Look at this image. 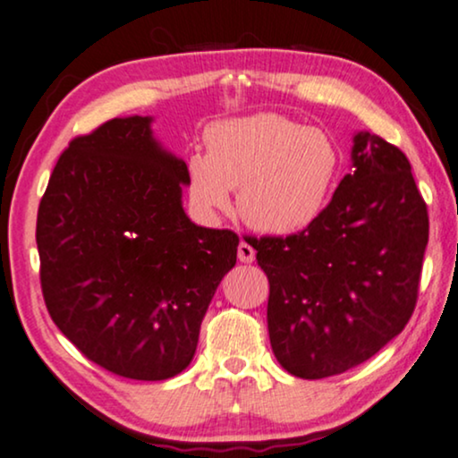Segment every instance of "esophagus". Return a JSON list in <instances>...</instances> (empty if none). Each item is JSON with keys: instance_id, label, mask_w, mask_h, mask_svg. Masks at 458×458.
Masks as SVG:
<instances>
[{"instance_id": "34e87169", "label": "esophagus", "mask_w": 458, "mask_h": 458, "mask_svg": "<svg viewBox=\"0 0 458 458\" xmlns=\"http://www.w3.org/2000/svg\"><path fill=\"white\" fill-rule=\"evenodd\" d=\"M236 256H239L241 262H253L256 260V250H253L247 241H241L239 250H236Z\"/></svg>"}]
</instances>
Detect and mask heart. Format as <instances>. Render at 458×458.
I'll use <instances>...</instances> for the list:
<instances>
[{"label":"heart","mask_w":458,"mask_h":458,"mask_svg":"<svg viewBox=\"0 0 458 458\" xmlns=\"http://www.w3.org/2000/svg\"><path fill=\"white\" fill-rule=\"evenodd\" d=\"M339 168L335 142L273 113L225 121L207 134V156L190 157L187 187L205 213L236 208L251 228L292 234L322 213Z\"/></svg>","instance_id":"heart-1"}]
</instances>
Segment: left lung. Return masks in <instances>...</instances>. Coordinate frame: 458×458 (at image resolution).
<instances>
[{
	"label": "left lung",
	"mask_w": 458,
	"mask_h": 458,
	"mask_svg": "<svg viewBox=\"0 0 458 458\" xmlns=\"http://www.w3.org/2000/svg\"><path fill=\"white\" fill-rule=\"evenodd\" d=\"M267 273L275 358L302 379L348 371L410 322L428 213L399 147L358 131L352 173L305 230L250 236Z\"/></svg>",
	"instance_id": "1"
}]
</instances>
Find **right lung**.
<instances>
[{"label": "right lung", "mask_w": 458, "mask_h": 458, "mask_svg": "<svg viewBox=\"0 0 458 458\" xmlns=\"http://www.w3.org/2000/svg\"><path fill=\"white\" fill-rule=\"evenodd\" d=\"M183 185V159L153 139L151 117L134 114L76 136L40 200L47 310L114 376L157 382L183 371L208 302L236 264L239 236L190 222Z\"/></svg>", "instance_id": "right-lung-1"}]
</instances>
